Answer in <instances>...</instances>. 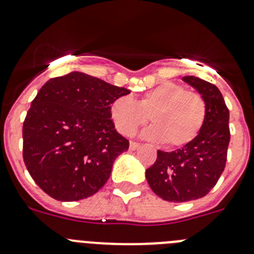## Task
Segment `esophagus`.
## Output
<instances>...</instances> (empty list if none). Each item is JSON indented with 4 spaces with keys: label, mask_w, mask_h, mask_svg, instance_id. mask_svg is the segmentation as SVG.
<instances>
[{
    "label": "esophagus",
    "mask_w": 254,
    "mask_h": 254,
    "mask_svg": "<svg viewBox=\"0 0 254 254\" xmlns=\"http://www.w3.org/2000/svg\"><path fill=\"white\" fill-rule=\"evenodd\" d=\"M140 147V143L138 142H134V141H131L129 142V149L131 150H137Z\"/></svg>",
    "instance_id": "34e87169"
}]
</instances>
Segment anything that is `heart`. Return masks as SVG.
I'll return each instance as SVG.
<instances>
[{
	"mask_svg": "<svg viewBox=\"0 0 254 254\" xmlns=\"http://www.w3.org/2000/svg\"><path fill=\"white\" fill-rule=\"evenodd\" d=\"M117 131L131 136L149 120L154 122L146 137L182 147L190 143L202 129L207 107L203 96L187 90L185 85L165 81L152 87L136 100L129 95L117 96L109 108Z\"/></svg>",
	"mask_w": 254,
	"mask_h": 254,
	"instance_id": "b5f03b06",
	"label": "heart"
}]
</instances>
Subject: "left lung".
<instances>
[{"instance_id":"obj_1","label":"left lung","mask_w":254,"mask_h":254,"mask_svg":"<svg viewBox=\"0 0 254 254\" xmlns=\"http://www.w3.org/2000/svg\"><path fill=\"white\" fill-rule=\"evenodd\" d=\"M183 81L193 86L206 102L207 113L199 134L182 149L158 150V158L149 169L150 188L169 202H187L206 196L224 172L230 141L229 109L214 84L194 76Z\"/></svg>"}]
</instances>
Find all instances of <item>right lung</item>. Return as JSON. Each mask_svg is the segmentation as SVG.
<instances>
[{
    "mask_svg": "<svg viewBox=\"0 0 254 254\" xmlns=\"http://www.w3.org/2000/svg\"><path fill=\"white\" fill-rule=\"evenodd\" d=\"M129 93L82 72L51 78L38 91L22 126V158L52 198L84 199L107 183L116 158L129 146L109 108Z\"/></svg>",
    "mask_w": 254,
    "mask_h": 254,
    "instance_id": "right-lung-1",
    "label": "right lung"
}]
</instances>
